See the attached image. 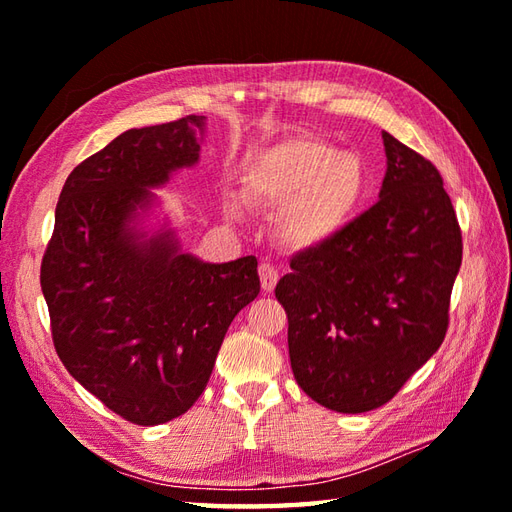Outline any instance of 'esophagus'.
<instances>
[{"mask_svg":"<svg viewBox=\"0 0 512 512\" xmlns=\"http://www.w3.org/2000/svg\"><path fill=\"white\" fill-rule=\"evenodd\" d=\"M259 279H262V288L264 292H273L277 281H279V270L273 264H259Z\"/></svg>","mask_w":512,"mask_h":512,"instance_id":"obj_1","label":"esophagus"}]
</instances>
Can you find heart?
<instances>
[{
    "instance_id": "b5f03b06",
    "label": "heart",
    "mask_w": 512,
    "mask_h": 512,
    "mask_svg": "<svg viewBox=\"0 0 512 512\" xmlns=\"http://www.w3.org/2000/svg\"><path fill=\"white\" fill-rule=\"evenodd\" d=\"M367 165L352 151L299 136L270 147L248 171V198L286 204L281 233L292 246L312 248L343 233L361 209Z\"/></svg>"
}]
</instances>
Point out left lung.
Listing matches in <instances>:
<instances>
[{"mask_svg":"<svg viewBox=\"0 0 512 512\" xmlns=\"http://www.w3.org/2000/svg\"><path fill=\"white\" fill-rule=\"evenodd\" d=\"M383 143L380 200L330 242L292 257L275 288L292 374L341 413L383 407L438 352L462 264L440 171L387 132Z\"/></svg>","mask_w":512,"mask_h":512,"instance_id":"obj_1","label":"left lung"}]
</instances>
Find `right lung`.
Returning <instances> with one entry per match:
<instances>
[{"label":"right lung","instance_id":"1","mask_svg":"<svg viewBox=\"0 0 512 512\" xmlns=\"http://www.w3.org/2000/svg\"><path fill=\"white\" fill-rule=\"evenodd\" d=\"M204 116L129 129L65 180L41 259L65 369L123 420L154 427L202 396L235 314L259 295L253 255L202 264L169 233L129 231L149 187L200 158Z\"/></svg>","mask_w":512,"mask_h":512}]
</instances>
